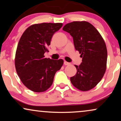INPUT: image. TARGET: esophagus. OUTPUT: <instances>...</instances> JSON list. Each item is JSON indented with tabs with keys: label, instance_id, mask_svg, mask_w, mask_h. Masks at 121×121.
Returning <instances> with one entry per match:
<instances>
[{
	"label": "esophagus",
	"instance_id": "obj_1",
	"mask_svg": "<svg viewBox=\"0 0 121 121\" xmlns=\"http://www.w3.org/2000/svg\"><path fill=\"white\" fill-rule=\"evenodd\" d=\"M70 64V63H69V62H67V61H64V65H69Z\"/></svg>",
	"mask_w": 121,
	"mask_h": 121
}]
</instances>
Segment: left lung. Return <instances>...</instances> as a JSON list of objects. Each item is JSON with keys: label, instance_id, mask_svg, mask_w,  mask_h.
<instances>
[{"label": "left lung", "instance_id": "left-lung-1", "mask_svg": "<svg viewBox=\"0 0 121 121\" xmlns=\"http://www.w3.org/2000/svg\"><path fill=\"white\" fill-rule=\"evenodd\" d=\"M73 37L75 48L82 62L75 65L77 72L70 78L72 84L81 91L94 88L102 80L107 68V50L100 33L86 21H74L62 28Z\"/></svg>", "mask_w": 121, "mask_h": 121}]
</instances>
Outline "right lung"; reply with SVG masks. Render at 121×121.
Returning a JSON list of instances; mask_svg holds the SVG:
<instances>
[{
	"label": "right lung",
	"instance_id": "obj_1",
	"mask_svg": "<svg viewBox=\"0 0 121 121\" xmlns=\"http://www.w3.org/2000/svg\"><path fill=\"white\" fill-rule=\"evenodd\" d=\"M61 23H42L28 27L23 33L17 48L15 67L22 83L37 93L47 91L52 84L56 72L64 60L45 58L52 37L61 28Z\"/></svg>",
	"mask_w": 121,
	"mask_h": 121
}]
</instances>
